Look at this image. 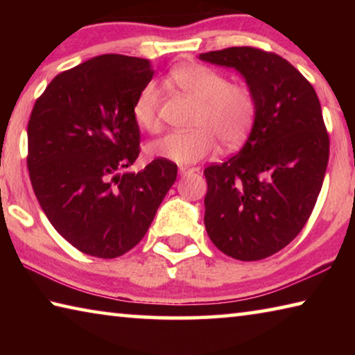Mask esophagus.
<instances>
[{
	"mask_svg": "<svg viewBox=\"0 0 355 355\" xmlns=\"http://www.w3.org/2000/svg\"><path fill=\"white\" fill-rule=\"evenodd\" d=\"M178 171L182 175H188V173H192V172H199V167H189V166H180Z\"/></svg>",
	"mask_w": 355,
	"mask_h": 355,
	"instance_id": "obj_1",
	"label": "esophagus"
}]
</instances>
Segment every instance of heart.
I'll return each instance as SVG.
<instances>
[{
    "label": "heart",
    "instance_id": "b5f03b06",
    "mask_svg": "<svg viewBox=\"0 0 355 355\" xmlns=\"http://www.w3.org/2000/svg\"><path fill=\"white\" fill-rule=\"evenodd\" d=\"M172 84L197 101L189 131H173L148 144L153 158L172 163H196L211 155L218 141L235 148L248 139L257 119V98L244 83H228L222 71L203 64H182L169 73ZM159 87L148 81L141 87L131 106L136 125L155 133L158 119Z\"/></svg>",
    "mask_w": 355,
    "mask_h": 355
}]
</instances>
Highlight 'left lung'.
<instances>
[{"label": "left lung", "mask_w": 355, "mask_h": 355, "mask_svg": "<svg viewBox=\"0 0 355 355\" xmlns=\"http://www.w3.org/2000/svg\"><path fill=\"white\" fill-rule=\"evenodd\" d=\"M233 67L257 98L239 153L208 166L205 227L225 255L257 261L290 244L307 224L329 163V133L311 84L279 55L254 46L203 53Z\"/></svg>", "instance_id": "left-lung-1"}]
</instances>
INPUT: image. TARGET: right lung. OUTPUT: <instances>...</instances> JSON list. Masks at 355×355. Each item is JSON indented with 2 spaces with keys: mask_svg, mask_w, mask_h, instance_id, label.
Segmentation results:
<instances>
[{
  "mask_svg": "<svg viewBox=\"0 0 355 355\" xmlns=\"http://www.w3.org/2000/svg\"><path fill=\"white\" fill-rule=\"evenodd\" d=\"M153 76L148 59L101 55L53 78L28 122V171L48 220L83 254L116 258L146 235L177 164L139 156L131 106Z\"/></svg>",
  "mask_w": 355,
  "mask_h": 355,
  "instance_id": "obj_1",
  "label": "right lung"
}]
</instances>
